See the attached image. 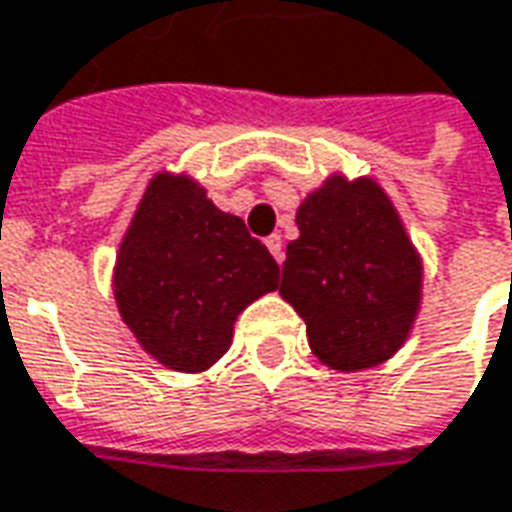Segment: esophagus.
Masks as SVG:
<instances>
[{
    "instance_id": "obj_1",
    "label": "esophagus",
    "mask_w": 512,
    "mask_h": 512,
    "mask_svg": "<svg viewBox=\"0 0 512 512\" xmlns=\"http://www.w3.org/2000/svg\"><path fill=\"white\" fill-rule=\"evenodd\" d=\"M266 246H268V252L274 255V260H277V263H282L285 252H282V238H280V235H268Z\"/></svg>"
}]
</instances>
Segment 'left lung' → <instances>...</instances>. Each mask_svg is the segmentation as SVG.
<instances>
[{
	"label": "left lung",
	"mask_w": 512,
	"mask_h": 512,
	"mask_svg": "<svg viewBox=\"0 0 512 512\" xmlns=\"http://www.w3.org/2000/svg\"><path fill=\"white\" fill-rule=\"evenodd\" d=\"M299 238L282 263V299L332 371L391 360L421 310L424 263L391 196L371 177L330 174L296 210Z\"/></svg>",
	"instance_id": "8db88e82"
}]
</instances>
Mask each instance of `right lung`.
<instances>
[{"instance_id": "right-lung-1", "label": "right lung", "mask_w": 512, "mask_h": 512, "mask_svg": "<svg viewBox=\"0 0 512 512\" xmlns=\"http://www.w3.org/2000/svg\"><path fill=\"white\" fill-rule=\"evenodd\" d=\"M277 280V260L205 185L157 171L116 252L113 296L146 355L199 374L227 355L238 316Z\"/></svg>"}]
</instances>
